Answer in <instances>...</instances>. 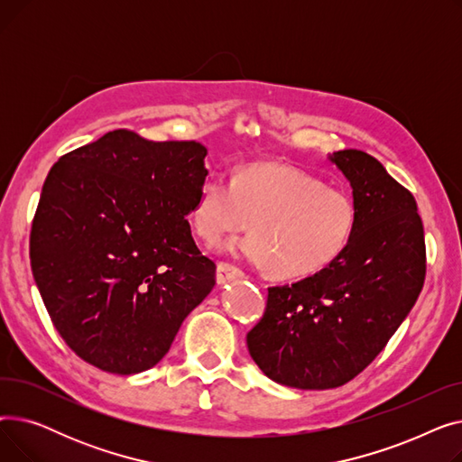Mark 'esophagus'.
<instances>
[{
    "mask_svg": "<svg viewBox=\"0 0 462 462\" xmlns=\"http://www.w3.org/2000/svg\"><path fill=\"white\" fill-rule=\"evenodd\" d=\"M244 270L237 268V265L230 263V262H218L217 263V282H228V281H234V279H239L244 277Z\"/></svg>",
    "mask_w": 462,
    "mask_h": 462,
    "instance_id": "1",
    "label": "esophagus"
}]
</instances>
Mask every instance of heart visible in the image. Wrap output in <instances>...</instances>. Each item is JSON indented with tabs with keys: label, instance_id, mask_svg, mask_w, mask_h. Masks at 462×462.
<instances>
[{
	"label": "heart",
	"instance_id": "1",
	"mask_svg": "<svg viewBox=\"0 0 462 462\" xmlns=\"http://www.w3.org/2000/svg\"><path fill=\"white\" fill-rule=\"evenodd\" d=\"M189 218L208 245L221 244L253 221L254 232L234 241L230 251L270 265L279 277L301 279L324 272L348 249L357 206L345 189L324 185L298 168L253 162L232 180L208 178Z\"/></svg>",
	"mask_w": 462,
	"mask_h": 462
}]
</instances>
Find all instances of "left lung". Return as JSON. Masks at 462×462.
Wrapping results in <instances>:
<instances>
[{"mask_svg": "<svg viewBox=\"0 0 462 462\" xmlns=\"http://www.w3.org/2000/svg\"><path fill=\"white\" fill-rule=\"evenodd\" d=\"M331 161L357 206L350 245L324 272L270 286L247 333L262 373L298 390H331L367 369L414 307L427 273L414 194L365 152L341 150Z\"/></svg>", "mask_w": 462, "mask_h": 462, "instance_id": "left-lung-1", "label": "left lung"}]
</instances>
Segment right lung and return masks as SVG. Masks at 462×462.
Returning <instances> with one entry per match:
<instances>
[{
  "label": "right lung",
  "instance_id": "1",
  "mask_svg": "<svg viewBox=\"0 0 462 462\" xmlns=\"http://www.w3.org/2000/svg\"><path fill=\"white\" fill-rule=\"evenodd\" d=\"M206 153L194 140L117 129L48 172L30 234L32 272L54 328L89 365L152 369L215 286V262L187 221Z\"/></svg>",
  "mask_w": 462,
  "mask_h": 462
}]
</instances>
